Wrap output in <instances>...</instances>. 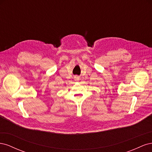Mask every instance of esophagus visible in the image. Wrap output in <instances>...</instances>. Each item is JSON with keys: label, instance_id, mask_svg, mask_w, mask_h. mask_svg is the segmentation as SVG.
<instances>
[{"label": "esophagus", "instance_id": "esophagus-1", "mask_svg": "<svg viewBox=\"0 0 152 152\" xmlns=\"http://www.w3.org/2000/svg\"><path fill=\"white\" fill-rule=\"evenodd\" d=\"M77 80H78V79H77Z\"/></svg>", "mask_w": 152, "mask_h": 152}]
</instances>
